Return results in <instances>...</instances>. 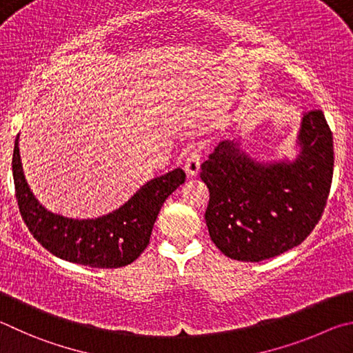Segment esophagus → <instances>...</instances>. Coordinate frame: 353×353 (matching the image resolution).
Here are the masks:
<instances>
[{"label": "esophagus", "instance_id": "34e87169", "mask_svg": "<svg viewBox=\"0 0 353 353\" xmlns=\"http://www.w3.org/2000/svg\"><path fill=\"white\" fill-rule=\"evenodd\" d=\"M200 164H201V153L199 150H192L189 153L186 163H184V170H186L189 176H194L199 173Z\"/></svg>", "mask_w": 353, "mask_h": 353}]
</instances>
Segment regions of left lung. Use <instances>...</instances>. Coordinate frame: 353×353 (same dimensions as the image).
Wrapping results in <instances>:
<instances>
[{"label": "left lung", "mask_w": 353, "mask_h": 353, "mask_svg": "<svg viewBox=\"0 0 353 353\" xmlns=\"http://www.w3.org/2000/svg\"><path fill=\"white\" fill-rule=\"evenodd\" d=\"M296 158L261 161L242 141H220L201 164L205 219L225 256L261 262L304 242L324 212L333 176V136L321 110L302 116Z\"/></svg>", "instance_id": "8db88e82"}]
</instances>
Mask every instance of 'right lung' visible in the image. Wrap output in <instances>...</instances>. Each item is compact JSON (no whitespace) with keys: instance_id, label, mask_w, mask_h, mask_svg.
Segmentation results:
<instances>
[{"instance_id":"right-lung-1","label":"right lung","mask_w":353,"mask_h":353,"mask_svg":"<svg viewBox=\"0 0 353 353\" xmlns=\"http://www.w3.org/2000/svg\"><path fill=\"white\" fill-rule=\"evenodd\" d=\"M17 136L12 158L15 196L30 234L54 256L92 268H119L139 257L150 242L152 230L173 190L186 180L176 167L152 178L121 208L97 219H71L48 211L35 199L24 178Z\"/></svg>"}]
</instances>
